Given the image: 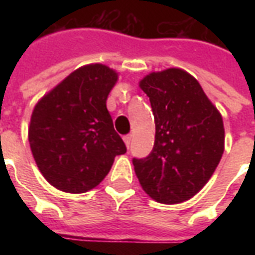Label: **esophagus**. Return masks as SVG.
Segmentation results:
<instances>
[{
    "label": "esophagus",
    "instance_id": "34e87169",
    "mask_svg": "<svg viewBox=\"0 0 255 255\" xmlns=\"http://www.w3.org/2000/svg\"><path fill=\"white\" fill-rule=\"evenodd\" d=\"M124 143H126V146H127V147H129V144H131V140H132V135H126V136H124Z\"/></svg>",
    "mask_w": 255,
    "mask_h": 255
}]
</instances>
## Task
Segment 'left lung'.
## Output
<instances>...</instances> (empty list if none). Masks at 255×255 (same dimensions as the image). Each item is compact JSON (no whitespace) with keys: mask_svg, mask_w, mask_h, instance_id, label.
Here are the masks:
<instances>
[{"mask_svg":"<svg viewBox=\"0 0 255 255\" xmlns=\"http://www.w3.org/2000/svg\"><path fill=\"white\" fill-rule=\"evenodd\" d=\"M155 122L154 147L133 158L140 186L157 202L192 198L209 182L224 153V124L201 84L179 68L140 80Z\"/></svg>","mask_w":255,"mask_h":255,"instance_id":"obj_1","label":"left lung"}]
</instances>
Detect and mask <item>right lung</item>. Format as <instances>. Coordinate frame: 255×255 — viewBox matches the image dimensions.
I'll return each instance as SVG.
<instances>
[{
  "mask_svg": "<svg viewBox=\"0 0 255 255\" xmlns=\"http://www.w3.org/2000/svg\"><path fill=\"white\" fill-rule=\"evenodd\" d=\"M117 72L102 64L73 71L31 115L28 140L39 171L52 186L80 194L97 187L127 147L106 109Z\"/></svg>",
  "mask_w": 255,
  "mask_h": 255,
  "instance_id": "right-lung-1",
  "label": "right lung"
}]
</instances>
